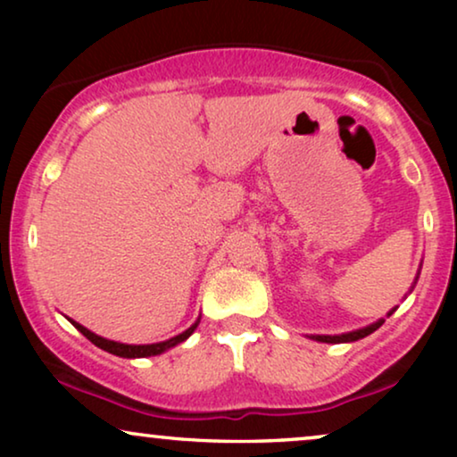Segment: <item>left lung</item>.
<instances>
[{
	"mask_svg": "<svg viewBox=\"0 0 457 457\" xmlns=\"http://www.w3.org/2000/svg\"><path fill=\"white\" fill-rule=\"evenodd\" d=\"M418 274H420V272H418ZM418 274H416V278H414V285H416V280H418ZM414 285H411V289H414ZM411 289H410V291H411ZM395 310H397V305H395V308H393V310H389V314H386V318H389ZM383 322H385V318H378L377 322L368 324V327H364V328L349 330V333H341V335H308V337H310L312 341H320V343H352V341L364 339V337L374 333V330H377Z\"/></svg>",
	"mask_w": 457,
	"mask_h": 457,
	"instance_id": "8db88e82",
	"label": "left lung"
}]
</instances>
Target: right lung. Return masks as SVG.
Masks as SVG:
<instances>
[{
	"label": "right lung",
	"mask_w": 457,
	"mask_h": 457,
	"mask_svg": "<svg viewBox=\"0 0 457 457\" xmlns=\"http://www.w3.org/2000/svg\"><path fill=\"white\" fill-rule=\"evenodd\" d=\"M68 320H71L72 327L77 328V330H80V333H83L87 339L93 343V345H97L99 349H104V352H108L112 355H120V358H149V355L164 353V352H168V349L177 347L179 343H183V341L189 339V337L193 335V330H195L197 324H199V318H197V320L193 322L189 328L183 330V333L177 335V337H170V339H166V341L147 343V345H129V343L110 341V339H105V337H99L96 333H91L89 328H85L83 324H79L77 320H72V318H68Z\"/></svg>",
	"instance_id": "add662e5"
}]
</instances>
